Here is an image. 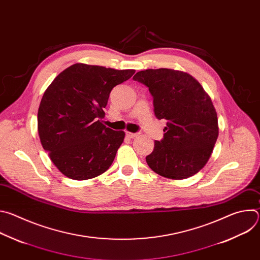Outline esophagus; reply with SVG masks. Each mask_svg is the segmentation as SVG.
Wrapping results in <instances>:
<instances>
[{"label": "esophagus", "instance_id": "1", "mask_svg": "<svg viewBox=\"0 0 260 260\" xmlns=\"http://www.w3.org/2000/svg\"><path fill=\"white\" fill-rule=\"evenodd\" d=\"M125 135H126V137L129 138V139H134V138H136V137L139 136V134H137V133H131V132H126Z\"/></svg>", "mask_w": 260, "mask_h": 260}]
</instances>
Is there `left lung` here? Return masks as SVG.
<instances>
[{"mask_svg":"<svg viewBox=\"0 0 260 260\" xmlns=\"http://www.w3.org/2000/svg\"><path fill=\"white\" fill-rule=\"evenodd\" d=\"M134 80L145 84L153 96L157 119H166L164 139L154 142L146 156L156 174L173 179H186L208 162L219 128L211 98L189 74L172 69H148L138 72Z\"/></svg>","mask_w":260,"mask_h":260,"instance_id":"1","label":"left lung"}]
</instances>
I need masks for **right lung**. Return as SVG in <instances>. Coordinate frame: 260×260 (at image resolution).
<instances>
[{
  "instance_id": "obj_1",
  "label": "right lung",
  "mask_w": 260,
  "mask_h": 260,
  "mask_svg": "<svg viewBox=\"0 0 260 260\" xmlns=\"http://www.w3.org/2000/svg\"><path fill=\"white\" fill-rule=\"evenodd\" d=\"M135 74L75 63L54 78L38 110V133L44 150L58 171L74 180H87L112 165L124 132L100 120L112 88Z\"/></svg>"
}]
</instances>
